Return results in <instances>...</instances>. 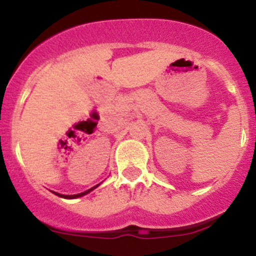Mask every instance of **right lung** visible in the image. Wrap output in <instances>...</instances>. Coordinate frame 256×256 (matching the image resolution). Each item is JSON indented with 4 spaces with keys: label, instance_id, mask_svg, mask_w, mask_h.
<instances>
[{
    "label": "right lung",
    "instance_id": "add662e5",
    "mask_svg": "<svg viewBox=\"0 0 256 256\" xmlns=\"http://www.w3.org/2000/svg\"><path fill=\"white\" fill-rule=\"evenodd\" d=\"M97 187V186H96ZM94 188H91V190H88V191H86V192H82V194H78V195H60V194H56V195H58V196H61V198H80V196H83V195H87L88 192H91L92 190Z\"/></svg>",
    "mask_w": 256,
    "mask_h": 256
}]
</instances>
